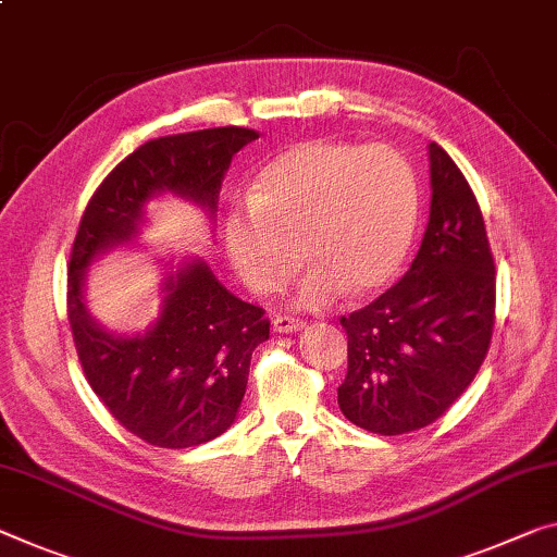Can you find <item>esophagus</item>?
<instances>
[{
  "instance_id": "34e87169",
  "label": "esophagus",
  "mask_w": 557,
  "mask_h": 557,
  "mask_svg": "<svg viewBox=\"0 0 557 557\" xmlns=\"http://www.w3.org/2000/svg\"><path fill=\"white\" fill-rule=\"evenodd\" d=\"M304 326H306V321L298 319V315H288V313L273 315V331H278V333H296Z\"/></svg>"
}]
</instances>
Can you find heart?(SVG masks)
<instances>
[{
	"instance_id": "heart-1",
	"label": "heart",
	"mask_w": 557,
	"mask_h": 557,
	"mask_svg": "<svg viewBox=\"0 0 557 557\" xmlns=\"http://www.w3.org/2000/svg\"><path fill=\"white\" fill-rule=\"evenodd\" d=\"M418 219V184L388 147L311 139L276 153L259 174L251 207L226 221L231 263L256 294H271L298 269L294 301L321 308L341 290L366 296L404 263Z\"/></svg>"
}]
</instances>
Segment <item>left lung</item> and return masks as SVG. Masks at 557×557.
Segmentation results:
<instances>
[{
	"label": "left lung",
	"instance_id": "left-lung-1",
	"mask_svg": "<svg viewBox=\"0 0 557 557\" xmlns=\"http://www.w3.org/2000/svg\"><path fill=\"white\" fill-rule=\"evenodd\" d=\"M431 219L406 276L341 315L348 371L338 406L379 435L438 421L481 371L493 338L495 261L483 213L438 144H431Z\"/></svg>",
	"mask_w": 557,
	"mask_h": 557
}]
</instances>
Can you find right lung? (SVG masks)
Masks as SVG:
<instances>
[{"label":"right lung","mask_w":557,"mask_h":557,"mask_svg":"<svg viewBox=\"0 0 557 557\" xmlns=\"http://www.w3.org/2000/svg\"><path fill=\"white\" fill-rule=\"evenodd\" d=\"M259 139L244 126L159 136L109 171L91 194L66 267V319L91 391L111 418L157 448H191L234 423L253 348L269 338L261 306L246 304L191 263L169 281L147 336L114 338L82 304L84 269L99 251L129 242L144 201L176 191L216 209L221 178L236 151Z\"/></svg>","instance_id":"add662e5"}]
</instances>
